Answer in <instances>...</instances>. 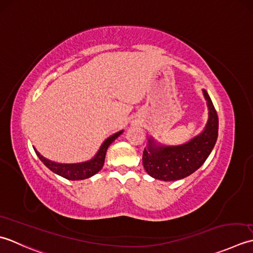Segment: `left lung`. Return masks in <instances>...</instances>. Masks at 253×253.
<instances>
[{"label":"left lung","instance_id":"8db88e82","mask_svg":"<svg viewBox=\"0 0 253 253\" xmlns=\"http://www.w3.org/2000/svg\"><path fill=\"white\" fill-rule=\"evenodd\" d=\"M209 106V121L204 131L189 143L174 147H156L149 140L144 148L143 166L149 176L172 181L190 176L198 170L212 152L218 135V117L212 100L203 89Z\"/></svg>","mask_w":253,"mask_h":253}]
</instances>
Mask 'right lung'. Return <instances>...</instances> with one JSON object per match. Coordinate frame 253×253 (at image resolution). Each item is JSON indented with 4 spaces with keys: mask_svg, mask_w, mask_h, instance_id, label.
Segmentation results:
<instances>
[{
    "mask_svg": "<svg viewBox=\"0 0 253 253\" xmlns=\"http://www.w3.org/2000/svg\"><path fill=\"white\" fill-rule=\"evenodd\" d=\"M121 133L122 132H118L116 134H113L112 136L108 137L107 140L102 143V145L99 149V152L97 153V155L92 158L91 161L82 164H56L48 161V159L44 158L43 156H41L39 152L36 151V149L35 152L37 154L40 161L42 162L51 171H53L54 173L59 174V176L68 180H83L94 176V174H96L102 168L105 164L108 147H109L110 144L115 141Z\"/></svg>",
    "mask_w": 253,
    "mask_h": 253,
    "instance_id": "obj_1",
    "label": "right lung"
}]
</instances>
